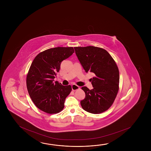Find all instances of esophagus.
Listing matches in <instances>:
<instances>
[{
  "label": "esophagus",
  "mask_w": 151,
  "mask_h": 151,
  "mask_svg": "<svg viewBox=\"0 0 151 151\" xmlns=\"http://www.w3.org/2000/svg\"><path fill=\"white\" fill-rule=\"evenodd\" d=\"M72 88L73 91H75L77 89H79V87L75 84H73L72 85Z\"/></svg>",
  "instance_id": "obj_1"
}]
</instances>
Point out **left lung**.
Masks as SVG:
<instances>
[{
    "label": "left lung",
    "instance_id": "8db88e82",
    "mask_svg": "<svg viewBox=\"0 0 151 151\" xmlns=\"http://www.w3.org/2000/svg\"><path fill=\"white\" fill-rule=\"evenodd\" d=\"M77 57L91 79L93 89L82 87L85 98L81 101L82 108L92 114L106 111L113 104L119 90V74L114 59L106 50L94 46L74 47Z\"/></svg>",
    "mask_w": 151,
    "mask_h": 151
}]
</instances>
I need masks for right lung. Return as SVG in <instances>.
<instances>
[{
    "label": "right lung",
    "mask_w": 151,
    "mask_h": 151,
    "mask_svg": "<svg viewBox=\"0 0 151 151\" xmlns=\"http://www.w3.org/2000/svg\"><path fill=\"white\" fill-rule=\"evenodd\" d=\"M73 47H58L45 50L33 60L26 77L28 92L37 108L48 114L60 113L64 107L65 100L72 91L69 85L54 82L61 62L70 56Z\"/></svg>",
    "instance_id": "add662e5"
}]
</instances>
